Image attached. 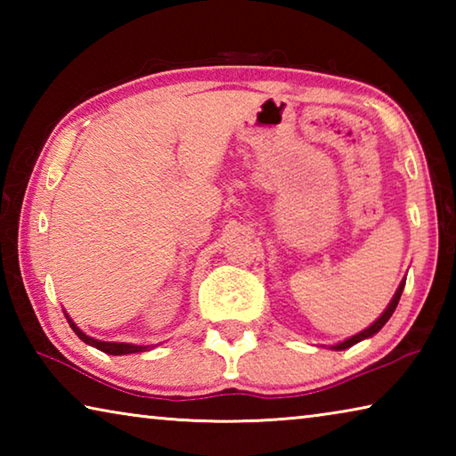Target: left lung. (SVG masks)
I'll return each mask as SVG.
<instances>
[{
	"label": "left lung",
	"mask_w": 456,
	"mask_h": 456,
	"mask_svg": "<svg viewBox=\"0 0 456 456\" xmlns=\"http://www.w3.org/2000/svg\"><path fill=\"white\" fill-rule=\"evenodd\" d=\"M404 283H406V277L403 281H400V285H398V289H396V293H395V297L390 299V304H388V307H386V310L380 314V318H378L374 323H370V326L366 328V330H362L360 334H356V336H352V338H346L344 342H339V344H334V346H330L331 350H346V348H352L354 344H358V342H362V339H368V338H372L374 334H378V331H380L382 328H384V323L390 320V315L395 314V310H396V305H398V302H400V296H403V289H404Z\"/></svg>",
	"instance_id": "left-lung-1"
}]
</instances>
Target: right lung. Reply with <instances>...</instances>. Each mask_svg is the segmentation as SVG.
<instances>
[{
  "instance_id": "right-lung-1",
  "label": "right lung",
  "mask_w": 456,
  "mask_h": 456,
  "mask_svg": "<svg viewBox=\"0 0 456 456\" xmlns=\"http://www.w3.org/2000/svg\"><path fill=\"white\" fill-rule=\"evenodd\" d=\"M66 318H68V323H70V328L76 331V336H78L84 344L92 346V348H98L104 354H110V356H125V354L146 352L152 348V346H138V344H126V342H102V339H96V338H90L88 334H84V331L76 326L74 320L68 314H66Z\"/></svg>"
}]
</instances>
